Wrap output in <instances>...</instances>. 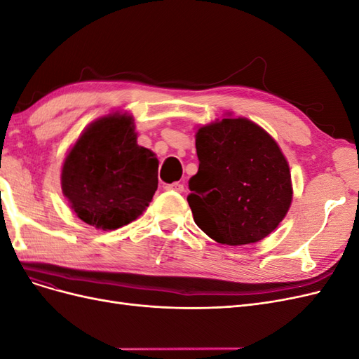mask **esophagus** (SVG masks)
Instances as JSON below:
<instances>
[{
    "label": "esophagus",
    "mask_w": 359,
    "mask_h": 359,
    "mask_svg": "<svg viewBox=\"0 0 359 359\" xmlns=\"http://www.w3.org/2000/svg\"><path fill=\"white\" fill-rule=\"evenodd\" d=\"M166 190L177 191V193H182V191H184V186H182L181 182H172V184H168V186H166Z\"/></svg>",
    "instance_id": "34e87169"
}]
</instances>
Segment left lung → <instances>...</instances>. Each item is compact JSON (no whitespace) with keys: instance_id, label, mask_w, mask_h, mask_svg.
Segmentation results:
<instances>
[{"instance_id":"left-lung-1","label":"left lung","mask_w":359,"mask_h":359,"mask_svg":"<svg viewBox=\"0 0 359 359\" xmlns=\"http://www.w3.org/2000/svg\"><path fill=\"white\" fill-rule=\"evenodd\" d=\"M199 169L187 196L194 223L226 245L264 240L292 202L287 160L276 140L247 118H223L196 133Z\"/></svg>"}]
</instances>
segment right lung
<instances>
[{
    "instance_id": "right-lung-1",
    "label": "right lung",
    "mask_w": 359,
    "mask_h": 359,
    "mask_svg": "<svg viewBox=\"0 0 359 359\" xmlns=\"http://www.w3.org/2000/svg\"><path fill=\"white\" fill-rule=\"evenodd\" d=\"M133 118L112 114L86 127L64 160L61 187L70 208L97 229L136 220L157 190L158 160L139 147Z\"/></svg>"
}]
</instances>
